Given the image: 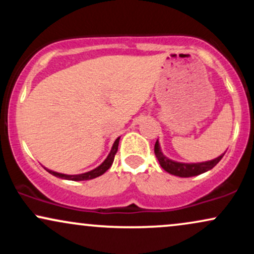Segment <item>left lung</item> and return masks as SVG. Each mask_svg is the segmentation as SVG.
<instances>
[{
	"mask_svg": "<svg viewBox=\"0 0 254 254\" xmlns=\"http://www.w3.org/2000/svg\"><path fill=\"white\" fill-rule=\"evenodd\" d=\"M154 151H155L156 159L157 161H159L160 166H161L166 172H168L170 174H173V176L182 178L199 176V174L210 171L211 168H214L215 166L221 161V159H222L224 155V154H222V155L217 156L216 159H212L209 160V161L203 162H191V164H188V162H179L176 161V160L170 159V157H167L164 153H162L159 139L156 141L155 147H154Z\"/></svg>",
	"mask_w": 254,
	"mask_h": 254,
	"instance_id": "obj_1",
	"label": "left lung"
}]
</instances>
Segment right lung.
<instances>
[{"mask_svg":"<svg viewBox=\"0 0 254 254\" xmlns=\"http://www.w3.org/2000/svg\"><path fill=\"white\" fill-rule=\"evenodd\" d=\"M119 139H121V136L118 137L117 139L113 143L112 148H111V151L107 155L106 159L104 160V162L101 165H99L98 167H95L94 170L88 171V172H84V173L81 174H64V173H60V172H55L52 170H49V168L44 167L49 173L52 174V176L61 178V179H65V180H72V182H83V180H90V179H94V178L103 176V174L106 172L109 168L112 166L113 164V160H115V155L118 150V144H119Z\"/></svg>","mask_w":254,"mask_h":254,"instance_id":"right-lung-1","label":"right lung"}]
</instances>
